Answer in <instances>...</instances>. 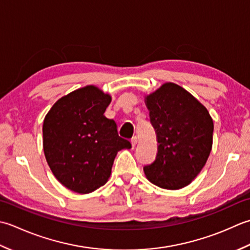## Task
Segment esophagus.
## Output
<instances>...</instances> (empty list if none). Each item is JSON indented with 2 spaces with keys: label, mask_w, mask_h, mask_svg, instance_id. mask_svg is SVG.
Listing matches in <instances>:
<instances>
[{
  "label": "esophagus",
  "mask_w": 250,
  "mask_h": 250,
  "mask_svg": "<svg viewBox=\"0 0 250 250\" xmlns=\"http://www.w3.org/2000/svg\"><path fill=\"white\" fill-rule=\"evenodd\" d=\"M137 141H138V138H137V137H136V136H134V137H132V138L130 139V142H131V146H135L137 145Z\"/></svg>",
  "instance_id": "1"
}]
</instances>
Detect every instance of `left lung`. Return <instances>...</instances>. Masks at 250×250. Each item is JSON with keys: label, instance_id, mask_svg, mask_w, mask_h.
Segmentation results:
<instances>
[{"label": "left lung", "instance_id": "left-lung-1", "mask_svg": "<svg viewBox=\"0 0 250 250\" xmlns=\"http://www.w3.org/2000/svg\"><path fill=\"white\" fill-rule=\"evenodd\" d=\"M150 122L157 135L155 161L144 167L153 185L178 190L190 185L206 164L213 123L207 109L186 89L166 83L146 97Z\"/></svg>", "mask_w": 250, "mask_h": 250}]
</instances>
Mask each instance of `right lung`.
Masks as SVG:
<instances>
[{
  "instance_id": "1",
  "label": "right lung",
  "mask_w": 250,
  "mask_h": 250,
  "mask_svg": "<svg viewBox=\"0 0 250 250\" xmlns=\"http://www.w3.org/2000/svg\"><path fill=\"white\" fill-rule=\"evenodd\" d=\"M111 97L95 86L60 98L45 116L43 147L57 180L76 193L103 187L116 153L131 144L119 136L114 120L104 115Z\"/></svg>"
}]
</instances>
